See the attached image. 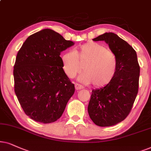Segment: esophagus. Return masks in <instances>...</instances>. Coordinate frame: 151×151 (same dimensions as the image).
<instances>
[{
    "mask_svg": "<svg viewBox=\"0 0 151 151\" xmlns=\"http://www.w3.org/2000/svg\"><path fill=\"white\" fill-rule=\"evenodd\" d=\"M74 87H75V89L77 90H81V89H83V86H81V85H79V84H78V83L74 84Z\"/></svg>",
    "mask_w": 151,
    "mask_h": 151,
    "instance_id": "obj_1",
    "label": "esophagus"
}]
</instances>
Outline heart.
Listing matches in <instances>:
<instances>
[{
    "mask_svg": "<svg viewBox=\"0 0 151 151\" xmlns=\"http://www.w3.org/2000/svg\"><path fill=\"white\" fill-rule=\"evenodd\" d=\"M63 72L69 78H74L82 70L78 81L84 84L91 83L94 87H104L115 76L117 61L113 52L93 41L83 44L77 52H67L61 56Z\"/></svg>",
    "mask_w": 151,
    "mask_h": 151,
    "instance_id": "heart-1",
    "label": "heart"
}]
</instances>
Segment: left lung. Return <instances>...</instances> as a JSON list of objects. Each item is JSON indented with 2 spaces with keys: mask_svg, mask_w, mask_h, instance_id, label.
<instances>
[{
  "mask_svg": "<svg viewBox=\"0 0 151 151\" xmlns=\"http://www.w3.org/2000/svg\"><path fill=\"white\" fill-rule=\"evenodd\" d=\"M92 40L108 44L116 56L117 68L110 83L92 90L88 114L96 125L114 126L126 119L137 94L140 68L137 53L127 42L112 32H106Z\"/></svg>",
  "mask_w": 151,
  "mask_h": 151,
  "instance_id": "left-lung-1",
  "label": "left lung"
}]
</instances>
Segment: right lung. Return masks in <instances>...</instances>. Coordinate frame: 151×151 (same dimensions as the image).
<instances>
[{
	"mask_svg": "<svg viewBox=\"0 0 151 151\" xmlns=\"http://www.w3.org/2000/svg\"><path fill=\"white\" fill-rule=\"evenodd\" d=\"M74 44L44 29L29 36L18 52L14 91L23 111L35 121L56 122L73 95L74 85L63 72L60 55Z\"/></svg>",
	"mask_w": 151,
	"mask_h": 151,
	"instance_id": "obj_1",
	"label": "right lung"
}]
</instances>
